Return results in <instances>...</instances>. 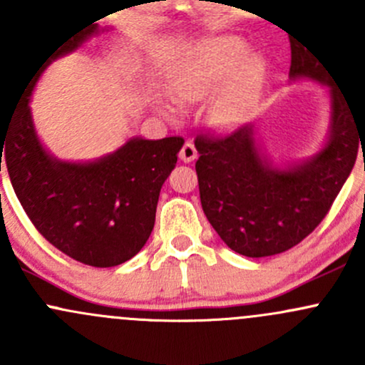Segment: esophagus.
Segmentation results:
<instances>
[{
    "label": "esophagus",
    "instance_id": "esophagus-1",
    "mask_svg": "<svg viewBox=\"0 0 365 365\" xmlns=\"http://www.w3.org/2000/svg\"><path fill=\"white\" fill-rule=\"evenodd\" d=\"M180 159H182L183 162H192L197 159V150L196 146L192 145L190 141H187L185 145L182 146V150H180Z\"/></svg>",
    "mask_w": 365,
    "mask_h": 365
}]
</instances>
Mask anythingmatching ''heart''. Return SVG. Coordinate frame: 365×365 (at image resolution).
I'll return each instance as SVG.
<instances>
[{"label": "heart", "instance_id": "b5f03b06", "mask_svg": "<svg viewBox=\"0 0 365 365\" xmlns=\"http://www.w3.org/2000/svg\"><path fill=\"white\" fill-rule=\"evenodd\" d=\"M244 53L238 38H215L205 42L190 53L189 60L171 77V93L185 102L208 97L224 79L231 76L235 65ZM263 81V63L259 58L249 56L240 65L233 79L217 95L210 109V120L220 128H233L244 123L256 102L257 90Z\"/></svg>", "mask_w": 365, "mask_h": 365}]
</instances>
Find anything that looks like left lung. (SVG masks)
I'll return each instance as SVG.
<instances>
[{"label":"left lung","mask_w":365,"mask_h":365,"mask_svg":"<svg viewBox=\"0 0 365 365\" xmlns=\"http://www.w3.org/2000/svg\"><path fill=\"white\" fill-rule=\"evenodd\" d=\"M289 77L325 84L330 93L327 145L311 159L279 169L261 153L254 125L227 135H197V183L203 212L231 251L247 257L281 254L300 244L325 219L365 143L356 108L329 67L311 49L289 38Z\"/></svg>","instance_id":"1"}]
</instances>
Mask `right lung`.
<instances>
[{
    "label": "right lung",
    "instance_id": "obj_1",
    "mask_svg": "<svg viewBox=\"0 0 365 365\" xmlns=\"http://www.w3.org/2000/svg\"><path fill=\"white\" fill-rule=\"evenodd\" d=\"M97 33L98 24L79 29L33 70L21 104L0 130V171L5 162L17 200L49 244L79 263L108 268L134 257L152 235L160 189L183 138L128 139L93 162L58 160L43 148L29 109L33 88L51 61Z\"/></svg>",
    "mask_w": 365,
    "mask_h": 365
}]
</instances>
